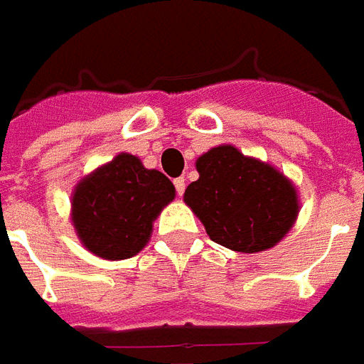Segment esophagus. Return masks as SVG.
Returning <instances> with one entry per match:
<instances>
[{
	"instance_id": "34e87169",
	"label": "esophagus",
	"mask_w": 364,
	"mask_h": 364,
	"mask_svg": "<svg viewBox=\"0 0 364 364\" xmlns=\"http://www.w3.org/2000/svg\"><path fill=\"white\" fill-rule=\"evenodd\" d=\"M173 185L175 191H177V195L181 197L183 193H185V177H177V179H173Z\"/></svg>"
}]
</instances>
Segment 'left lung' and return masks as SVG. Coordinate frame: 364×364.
<instances>
[{"label":"left lung","instance_id":"obj_1","mask_svg":"<svg viewBox=\"0 0 364 364\" xmlns=\"http://www.w3.org/2000/svg\"><path fill=\"white\" fill-rule=\"evenodd\" d=\"M197 171V181L185 189V203L216 244L234 252H265L296 220L298 197L289 179L234 146L203 154Z\"/></svg>","mask_w":364,"mask_h":364}]
</instances>
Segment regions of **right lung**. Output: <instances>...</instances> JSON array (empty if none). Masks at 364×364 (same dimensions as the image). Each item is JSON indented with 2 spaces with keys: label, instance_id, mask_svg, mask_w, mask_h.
Returning <instances> with one entry per match:
<instances>
[{
  "label": "right lung",
  "instance_id": "add662e5",
  "mask_svg": "<svg viewBox=\"0 0 364 364\" xmlns=\"http://www.w3.org/2000/svg\"><path fill=\"white\" fill-rule=\"evenodd\" d=\"M173 197V183L161 171L120 154L75 187L72 220L91 253L128 259L148 244L151 222Z\"/></svg>",
  "mask_w": 364,
  "mask_h": 364
}]
</instances>
